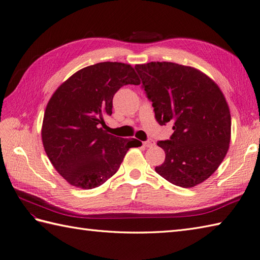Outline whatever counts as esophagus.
<instances>
[{
  "label": "esophagus",
  "instance_id": "obj_1",
  "mask_svg": "<svg viewBox=\"0 0 260 260\" xmlns=\"http://www.w3.org/2000/svg\"><path fill=\"white\" fill-rule=\"evenodd\" d=\"M143 145L145 147H152V146L155 145V142H154V140H148V141H145V142H143Z\"/></svg>",
  "mask_w": 260,
  "mask_h": 260
}]
</instances>
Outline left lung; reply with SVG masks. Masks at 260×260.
<instances>
[{
  "mask_svg": "<svg viewBox=\"0 0 260 260\" xmlns=\"http://www.w3.org/2000/svg\"><path fill=\"white\" fill-rule=\"evenodd\" d=\"M160 125L174 133L159 141L166 158L155 171L170 183L193 187L208 179L225 157L231 140V115L217 83L191 66L170 61L136 65Z\"/></svg>",
  "mask_w": 260,
  "mask_h": 260,
  "instance_id": "obj_1",
  "label": "left lung"
}]
</instances>
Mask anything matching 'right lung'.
<instances>
[{
    "instance_id": "1",
    "label": "right lung",
    "mask_w": 260,
    "mask_h": 260,
    "mask_svg": "<svg viewBox=\"0 0 260 260\" xmlns=\"http://www.w3.org/2000/svg\"><path fill=\"white\" fill-rule=\"evenodd\" d=\"M140 82L131 65L104 61L78 70L53 93L44 112L42 143L69 184L85 190L102 185L119 169L129 148L142 145L104 130L115 93Z\"/></svg>"
}]
</instances>
